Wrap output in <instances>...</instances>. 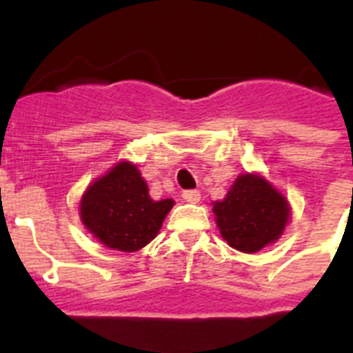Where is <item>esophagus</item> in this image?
Wrapping results in <instances>:
<instances>
[{
  "mask_svg": "<svg viewBox=\"0 0 353 353\" xmlns=\"http://www.w3.org/2000/svg\"><path fill=\"white\" fill-rule=\"evenodd\" d=\"M182 198L185 199V201H189V203H199L201 194H199V191H196V189H189V191L182 192Z\"/></svg>",
  "mask_w": 353,
  "mask_h": 353,
  "instance_id": "obj_1",
  "label": "esophagus"
}]
</instances>
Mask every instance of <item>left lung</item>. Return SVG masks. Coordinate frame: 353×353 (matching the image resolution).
<instances>
[{
  "label": "left lung",
  "instance_id": "1",
  "mask_svg": "<svg viewBox=\"0 0 353 353\" xmlns=\"http://www.w3.org/2000/svg\"><path fill=\"white\" fill-rule=\"evenodd\" d=\"M217 226L228 244L256 252L279 239L288 221L285 196L256 174H240L223 201H215Z\"/></svg>",
  "mask_w": 353,
  "mask_h": 353
}]
</instances>
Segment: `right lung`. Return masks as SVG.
I'll use <instances>...</instances> for the list:
<instances>
[{
    "label": "right lung",
    "instance_id": "obj_1",
    "mask_svg": "<svg viewBox=\"0 0 353 353\" xmlns=\"http://www.w3.org/2000/svg\"><path fill=\"white\" fill-rule=\"evenodd\" d=\"M173 199L154 201L138 168L120 162L88 187L81 199V219L108 248L134 252L155 239Z\"/></svg>",
    "mask_w": 353,
    "mask_h": 353
}]
</instances>
